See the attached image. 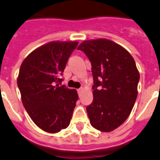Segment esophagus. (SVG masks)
I'll return each mask as SVG.
<instances>
[{
  "label": "esophagus",
  "instance_id": "esophagus-1",
  "mask_svg": "<svg viewBox=\"0 0 160 160\" xmlns=\"http://www.w3.org/2000/svg\"><path fill=\"white\" fill-rule=\"evenodd\" d=\"M82 91H83L82 87H81V88H79V89H78V93L79 95H81L82 92Z\"/></svg>",
  "mask_w": 160,
  "mask_h": 160
}]
</instances>
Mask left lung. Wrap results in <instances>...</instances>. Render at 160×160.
I'll return each instance as SVG.
<instances>
[{
  "mask_svg": "<svg viewBox=\"0 0 160 160\" xmlns=\"http://www.w3.org/2000/svg\"><path fill=\"white\" fill-rule=\"evenodd\" d=\"M91 63L93 102L87 107L91 125L111 132L130 114L138 96L140 75L130 53L107 39L83 41L78 47Z\"/></svg>",
  "mask_w": 160,
  "mask_h": 160,
  "instance_id": "left-lung-1",
  "label": "left lung"
}]
</instances>
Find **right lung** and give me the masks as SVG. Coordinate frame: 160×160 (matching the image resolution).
I'll return each mask as SVG.
<instances>
[{"label": "right lung", "instance_id": "add662e5", "mask_svg": "<svg viewBox=\"0 0 160 160\" xmlns=\"http://www.w3.org/2000/svg\"><path fill=\"white\" fill-rule=\"evenodd\" d=\"M77 41H52L31 52L22 61L18 87L22 104L39 128L50 133L69 126L78 95L60 86L67 61Z\"/></svg>", "mask_w": 160, "mask_h": 160}]
</instances>
